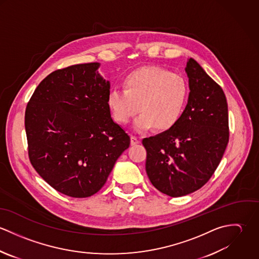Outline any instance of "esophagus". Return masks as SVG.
<instances>
[{"instance_id": "esophagus-1", "label": "esophagus", "mask_w": 259, "mask_h": 259, "mask_svg": "<svg viewBox=\"0 0 259 259\" xmlns=\"http://www.w3.org/2000/svg\"><path fill=\"white\" fill-rule=\"evenodd\" d=\"M138 144H140V140H139L137 137L132 136V137H131V145H132V146H136V145H138Z\"/></svg>"}]
</instances>
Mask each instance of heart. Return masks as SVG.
<instances>
[{
  "instance_id": "b5f03b06",
  "label": "heart",
  "mask_w": 259,
  "mask_h": 259,
  "mask_svg": "<svg viewBox=\"0 0 259 259\" xmlns=\"http://www.w3.org/2000/svg\"><path fill=\"white\" fill-rule=\"evenodd\" d=\"M123 90H112L108 107L119 124L128 123L141 110L134 122L137 133L156 126L169 130L177 124L185 110L188 88L185 78L159 67H144L127 74Z\"/></svg>"
}]
</instances>
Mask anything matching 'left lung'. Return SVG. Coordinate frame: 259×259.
Listing matches in <instances>:
<instances>
[{
  "instance_id": "1",
  "label": "left lung",
  "mask_w": 259,
  "mask_h": 259,
  "mask_svg": "<svg viewBox=\"0 0 259 259\" xmlns=\"http://www.w3.org/2000/svg\"><path fill=\"white\" fill-rule=\"evenodd\" d=\"M188 102L175 126L143 140L152 185L171 197L205 185L218 168L229 139L225 95L192 58L186 63Z\"/></svg>"
}]
</instances>
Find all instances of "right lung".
Listing matches in <instances>:
<instances>
[{"label":"right lung","mask_w":259,"mask_h":259,"mask_svg":"<svg viewBox=\"0 0 259 259\" xmlns=\"http://www.w3.org/2000/svg\"><path fill=\"white\" fill-rule=\"evenodd\" d=\"M99 67L80 64L49 74L25 113L32 165L45 182L71 197L97 193L131 144L111 118V84Z\"/></svg>","instance_id":"right-lung-1"}]
</instances>
